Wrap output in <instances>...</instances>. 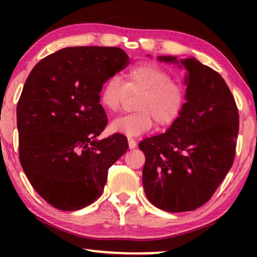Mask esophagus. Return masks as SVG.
Instances as JSON below:
<instances>
[{"label":"esophagus","instance_id":"obj_1","mask_svg":"<svg viewBox=\"0 0 257 257\" xmlns=\"http://www.w3.org/2000/svg\"><path fill=\"white\" fill-rule=\"evenodd\" d=\"M128 144H129V149H130V150L136 149V146H137L136 141H134L133 138H128Z\"/></svg>","mask_w":257,"mask_h":257}]
</instances>
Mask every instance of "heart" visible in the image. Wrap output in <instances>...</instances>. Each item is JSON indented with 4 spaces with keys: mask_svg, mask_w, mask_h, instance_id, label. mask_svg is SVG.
Segmentation results:
<instances>
[{
    "mask_svg": "<svg viewBox=\"0 0 257 257\" xmlns=\"http://www.w3.org/2000/svg\"><path fill=\"white\" fill-rule=\"evenodd\" d=\"M128 92H142L136 103L137 112L120 115L111 121V133L128 137L141 136L154 127H170L179 118L186 103V90L179 81L159 64L141 62L125 72L123 82L116 76L104 81L99 103L108 112L118 111Z\"/></svg>",
    "mask_w": 257,
    "mask_h": 257,
    "instance_id": "1",
    "label": "heart"
}]
</instances>
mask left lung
<instances>
[{
  "label": "left lung",
  "mask_w": 257,
  "mask_h": 257,
  "mask_svg": "<svg viewBox=\"0 0 257 257\" xmlns=\"http://www.w3.org/2000/svg\"><path fill=\"white\" fill-rule=\"evenodd\" d=\"M184 67L186 103L167 133L145 138L143 186L149 201L167 212L205 204L232 167L239 130L238 108L220 73L197 59L159 56Z\"/></svg>",
  "instance_id": "8db88e82"
}]
</instances>
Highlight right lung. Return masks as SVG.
I'll return each instance as SVG.
<instances>
[{
    "mask_svg": "<svg viewBox=\"0 0 257 257\" xmlns=\"http://www.w3.org/2000/svg\"><path fill=\"white\" fill-rule=\"evenodd\" d=\"M129 64L119 47H66L41 60L17 106L19 159L40 196L77 211L101 196L111 165L128 150L120 134L98 141L107 123L104 81Z\"/></svg>",
    "mask_w": 257,
    "mask_h": 257,
    "instance_id": "obj_1",
    "label": "right lung"
}]
</instances>
